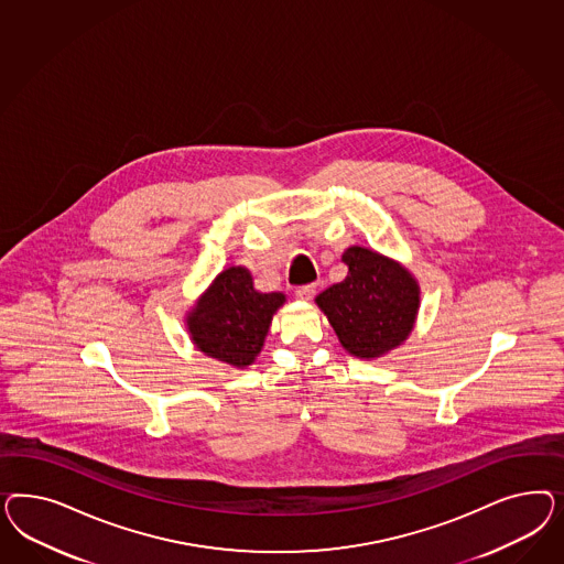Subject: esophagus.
<instances>
[{
    "label": "esophagus",
    "instance_id": "1",
    "mask_svg": "<svg viewBox=\"0 0 564 564\" xmlns=\"http://www.w3.org/2000/svg\"><path fill=\"white\" fill-rule=\"evenodd\" d=\"M295 295H297L300 300H312V297L316 295V285H314V283H310V285H302V288H297V290H295Z\"/></svg>",
    "mask_w": 564,
    "mask_h": 564
}]
</instances>
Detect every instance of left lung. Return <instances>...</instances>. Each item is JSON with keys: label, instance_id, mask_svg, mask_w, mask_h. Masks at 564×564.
<instances>
[{"label": "left lung", "instance_id": "obj_1", "mask_svg": "<svg viewBox=\"0 0 564 564\" xmlns=\"http://www.w3.org/2000/svg\"><path fill=\"white\" fill-rule=\"evenodd\" d=\"M341 260L347 276L316 302L349 354L378 358L410 335L420 302L417 285L405 269L372 250L354 246Z\"/></svg>", "mask_w": 564, "mask_h": 564}]
</instances>
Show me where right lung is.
<instances>
[{
	"instance_id": "add662e5",
	"label": "right lung",
	"mask_w": 564,
	"mask_h": 564,
	"mask_svg": "<svg viewBox=\"0 0 564 564\" xmlns=\"http://www.w3.org/2000/svg\"><path fill=\"white\" fill-rule=\"evenodd\" d=\"M283 293H258L252 276L231 267L223 271L189 316L196 347L231 366H250L264 343Z\"/></svg>"
}]
</instances>
